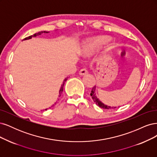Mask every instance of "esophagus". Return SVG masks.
I'll list each match as a JSON object with an SVG mask.
<instances>
[{
    "label": "esophagus",
    "mask_w": 157,
    "mask_h": 157,
    "mask_svg": "<svg viewBox=\"0 0 157 157\" xmlns=\"http://www.w3.org/2000/svg\"><path fill=\"white\" fill-rule=\"evenodd\" d=\"M87 74H88L87 70V69H85V68L81 69V70H80V71H79V74L80 75H85Z\"/></svg>",
    "instance_id": "esophagus-1"
}]
</instances>
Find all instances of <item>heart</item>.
<instances>
[{
    "instance_id": "obj_1",
    "label": "heart",
    "mask_w": 157,
    "mask_h": 157,
    "mask_svg": "<svg viewBox=\"0 0 157 157\" xmlns=\"http://www.w3.org/2000/svg\"><path fill=\"white\" fill-rule=\"evenodd\" d=\"M112 38L108 36H99L86 40L80 49V55L83 57L91 56L104 45L109 44Z\"/></svg>"
}]
</instances>
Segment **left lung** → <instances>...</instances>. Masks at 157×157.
<instances>
[{
  "label": "left lung",
  "mask_w": 157,
  "mask_h": 157,
  "mask_svg": "<svg viewBox=\"0 0 157 157\" xmlns=\"http://www.w3.org/2000/svg\"><path fill=\"white\" fill-rule=\"evenodd\" d=\"M96 86H94V87L93 88L92 90H91V93H90V96H91V97L93 100L94 102L96 103V104H97L98 106H99L100 108H104V109H115V108H117V107H113V106H109V105H107L104 104L102 101H100V100L97 97V94H96Z\"/></svg>",
  "instance_id": "obj_1"
}]
</instances>
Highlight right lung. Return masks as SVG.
Returning a JSON list of instances; mask_svg holds the SVG:
<instances>
[{
  "label": "right lung",
  "mask_w": 157,
  "mask_h": 157,
  "mask_svg": "<svg viewBox=\"0 0 157 157\" xmlns=\"http://www.w3.org/2000/svg\"><path fill=\"white\" fill-rule=\"evenodd\" d=\"M49 33V32H47V31H40V32H38V33H36V34H34L32 35V36H29V37H27V38H24V39H23V40H27L31 39L33 37H36V36H39V35H41L42 33ZM67 78H66L64 79L63 82V84L61 85V87H60V90H59V97H58V98H57V100H59V98L60 97V95H61V94H62V93H63V87H64V83H65V82H67ZM56 103H57V102H55V103H54V104H53V105H54L56 104ZM53 105H52V106H53ZM49 108H51L49 107ZM48 109H45V110H47Z\"/></svg>",
  "instance_id": "right-lung-1"
}]
</instances>
